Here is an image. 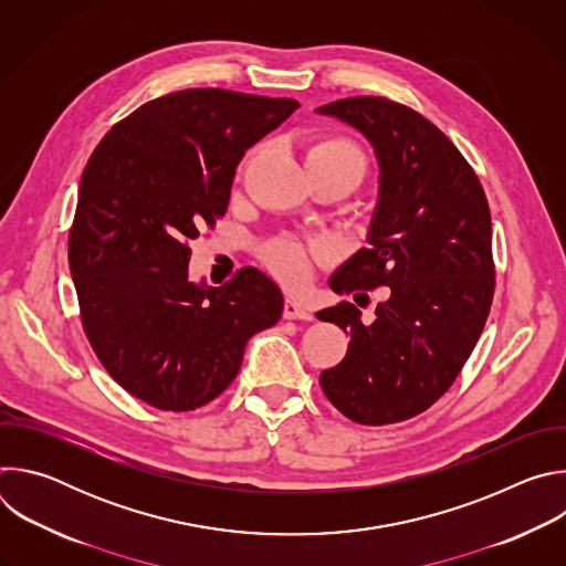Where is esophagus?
Listing matches in <instances>:
<instances>
[{"mask_svg":"<svg viewBox=\"0 0 566 566\" xmlns=\"http://www.w3.org/2000/svg\"><path fill=\"white\" fill-rule=\"evenodd\" d=\"M284 317L286 319H313V313L302 302H297L293 297H286L284 300Z\"/></svg>","mask_w":566,"mask_h":566,"instance_id":"34e87169","label":"esophagus"}]
</instances>
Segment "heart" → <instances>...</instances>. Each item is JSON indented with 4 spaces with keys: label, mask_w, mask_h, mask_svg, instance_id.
<instances>
[{
    "label": "heart",
    "mask_w": 566,
    "mask_h": 566,
    "mask_svg": "<svg viewBox=\"0 0 566 566\" xmlns=\"http://www.w3.org/2000/svg\"><path fill=\"white\" fill-rule=\"evenodd\" d=\"M253 156L255 151L247 156L244 168L251 164ZM304 164L306 170L345 172L354 179L356 186L365 177L363 151L352 140L340 136H319L311 140L304 151ZM327 253L329 249L325 244H302V241L295 239H275L264 249V260L286 284L297 286L308 277L311 260L325 258Z\"/></svg>",
    "instance_id": "b5f03b06"
}]
</instances>
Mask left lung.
Instances as JSON below:
<instances>
[{
    "mask_svg": "<svg viewBox=\"0 0 566 566\" xmlns=\"http://www.w3.org/2000/svg\"><path fill=\"white\" fill-rule=\"evenodd\" d=\"M315 112L360 132L380 170L369 247L329 286L354 300L389 289L371 322L347 300L317 311L349 334L345 358L319 385L356 423H398L448 391L486 325L495 291L489 201L452 140L415 109L356 96Z\"/></svg>",
    "mask_w": 566,
    "mask_h": 566,
    "instance_id": "8db88e82",
    "label": "left lung"
}]
</instances>
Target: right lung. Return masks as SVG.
Masks as SVG:
<instances>
[{
	"label": "right lung",
	"mask_w": 566,
	"mask_h": 566,
	"mask_svg": "<svg viewBox=\"0 0 566 566\" xmlns=\"http://www.w3.org/2000/svg\"><path fill=\"white\" fill-rule=\"evenodd\" d=\"M297 107L184 90L140 105L90 158L69 232L80 315L109 376L151 408L206 406L282 317V291L262 271L206 286L188 264L199 232L226 214L239 160Z\"/></svg>",
	"instance_id": "right-lung-1"
}]
</instances>
